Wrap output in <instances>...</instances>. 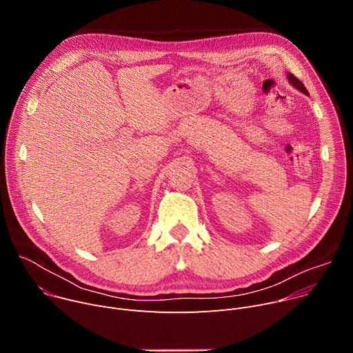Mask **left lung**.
<instances>
[{
	"mask_svg": "<svg viewBox=\"0 0 353 353\" xmlns=\"http://www.w3.org/2000/svg\"><path fill=\"white\" fill-rule=\"evenodd\" d=\"M288 79L290 81V83L296 88V89H299L300 92H303L305 94H309V92H307V89H306V86L301 83V81L300 79H297L293 74H288Z\"/></svg>",
	"mask_w": 353,
	"mask_h": 353,
	"instance_id": "8db88e82",
	"label": "left lung"
}]
</instances>
